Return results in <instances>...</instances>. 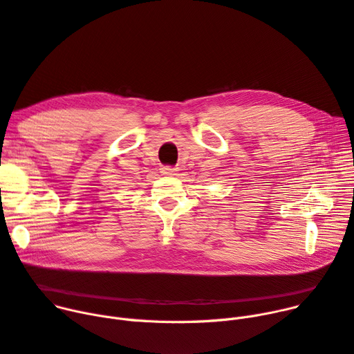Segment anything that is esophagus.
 <instances>
[{
    "label": "esophagus",
    "mask_w": 354,
    "mask_h": 354,
    "mask_svg": "<svg viewBox=\"0 0 354 354\" xmlns=\"http://www.w3.org/2000/svg\"><path fill=\"white\" fill-rule=\"evenodd\" d=\"M162 174H165V175H176V169L167 167V168L162 169Z\"/></svg>",
    "instance_id": "obj_1"
}]
</instances>
